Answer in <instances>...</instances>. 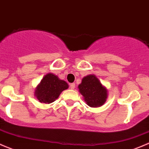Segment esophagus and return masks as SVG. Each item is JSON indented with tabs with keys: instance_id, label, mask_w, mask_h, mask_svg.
<instances>
[{
	"instance_id": "obj_1",
	"label": "esophagus",
	"mask_w": 149,
	"mask_h": 149,
	"mask_svg": "<svg viewBox=\"0 0 149 149\" xmlns=\"http://www.w3.org/2000/svg\"><path fill=\"white\" fill-rule=\"evenodd\" d=\"M70 88H71V89H74L75 84L74 83H71L70 85Z\"/></svg>"
}]
</instances>
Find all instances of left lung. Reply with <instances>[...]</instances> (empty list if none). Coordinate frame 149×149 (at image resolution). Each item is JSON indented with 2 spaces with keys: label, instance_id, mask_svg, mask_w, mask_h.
Segmentation results:
<instances>
[{
  "label": "left lung",
  "instance_id": "left-lung-1",
  "mask_svg": "<svg viewBox=\"0 0 149 149\" xmlns=\"http://www.w3.org/2000/svg\"><path fill=\"white\" fill-rule=\"evenodd\" d=\"M79 92L83 96L87 105L91 107H100L104 104L108 97V91L95 74L84 77L78 85Z\"/></svg>",
  "mask_w": 149,
  "mask_h": 149
}]
</instances>
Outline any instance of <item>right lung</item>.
Listing matches in <instances>:
<instances>
[{
    "label": "right lung",
    "instance_id": "1",
    "mask_svg": "<svg viewBox=\"0 0 149 149\" xmlns=\"http://www.w3.org/2000/svg\"><path fill=\"white\" fill-rule=\"evenodd\" d=\"M68 88L69 85L66 81L59 79L57 75L53 73H48L36 87L34 94L39 102L51 104L58 98L63 91Z\"/></svg>",
    "mask_w": 149,
    "mask_h": 149
}]
</instances>
